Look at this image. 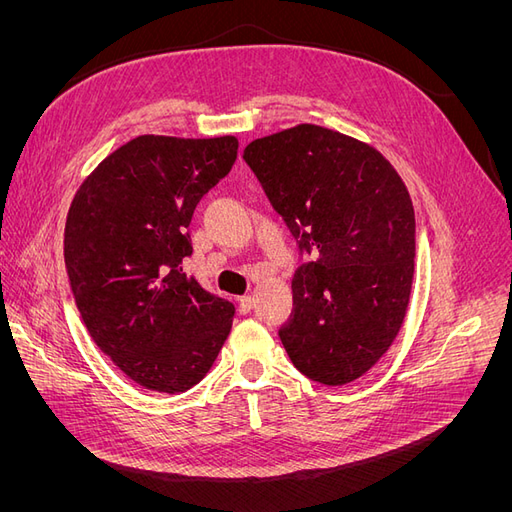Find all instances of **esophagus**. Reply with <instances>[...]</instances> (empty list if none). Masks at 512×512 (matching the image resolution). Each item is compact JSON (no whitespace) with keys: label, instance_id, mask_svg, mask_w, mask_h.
<instances>
[{"label":"esophagus","instance_id":"obj_1","mask_svg":"<svg viewBox=\"0 0 512 512\" xmlns=\"http://www.w3.org/2000/svg\"><path fill=\"white\" fill-rule=\"evenodd\" d=\"M254 307V297L252 294H245V297H239V312L247 314Z\"/></svg>","mask_w":512,"mask_h":512}]
</instances>
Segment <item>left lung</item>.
Here are the masks:
<instances>
[{"mask_svg": "<svg viewBox=\"0 0 512 512\" xmlns=\"http://www.w3.org/2000/svg\"><path fill=\"white\" fill-rule=\"evenodd\" d=\"M301 252L280 339L303 376L342 386L374 367L406 318L414 277V207L378 149L314 123L256 138L243 151Z\"/></svg>", "mask_w": 512, "mask_h": 512, "instance_id": "obj_1", "label": "left lung"}]
</instances>
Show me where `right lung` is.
<instances>
[{
  "mask_svg": "<svg viewBox=\"0 0 512 512\" xmlns=\"http://www.w3.org/2000/svg\"><path fill=\"white\" fill-rule=\"evenodd\" d=\"M235 136H136L76 192L64 232L70 288L96 346L136 384L183 393L207 376L235 305L181 269L198 200L237 160Z\"/></svg>",
  "mask_w": 512,
  "mask_h": 512,
  "instance_id": "obj_1",
  "label": "right lung"
}]
</instances>
